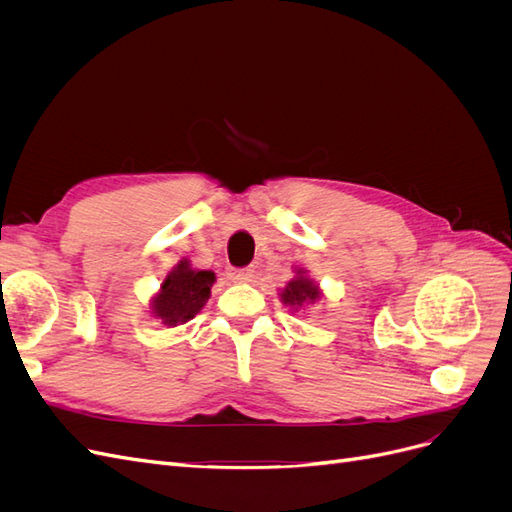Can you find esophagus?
Wrapping results in <instances>:
<instances>
[{"label":"esophagus","instance_id":"obj_1","mask_svg":"<svg viewBox=\"0 0 512 512\" xmlns=\"http://www.w3.org/2000/svg\"><path fill=\"white\" fill-rule=\"evenodd\" d=\"M228 277L232 282H239V284H243V282H252L254 280V269H232L230 273H228Z\"/></svg>","mask_w":512,"mask_h":512}]
</instances>
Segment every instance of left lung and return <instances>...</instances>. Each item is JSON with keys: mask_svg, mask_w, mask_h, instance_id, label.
I'll return each mask as SVG.
<instances>
[{"mask_svg": "<svg viewBox=\"0 0 512 512\" xmlns=\"http://www.w3.org/2000/svg\"><path fill=\"white\" fill-rule=\"evenodd\" d=\"M322 297V292L314 280H309L305 269H297V275L292 277L288 286L280 292L282 303H286L292 309H301L303 305L316 303Z\"/></svg>", "mask_w": 512, "mask_h": 512, "instance_id": "1", "label": "left lung"}]
</instances>
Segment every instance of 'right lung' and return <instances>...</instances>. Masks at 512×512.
Wrapping results in <instances>:
<instances>
[{
	"label": "right lung",
	"mask_w": 512,
	"mask_h": 512,
	"mask_svg": "<svg viewBox=\"0 0 512 512\" xmlns=\"http://www.w3.org/2000/svg\"><path fill=\"white\" fill-rule=\"evenodd\" d=\"M213 282V271L192 269L188 260H181L166 275L160 292L151 299L153 318L162 320L166 327H179V324L192 320L209 301Z\"/></svg>",
	"instance_id": "right-lung-1"
}]
</instances>
